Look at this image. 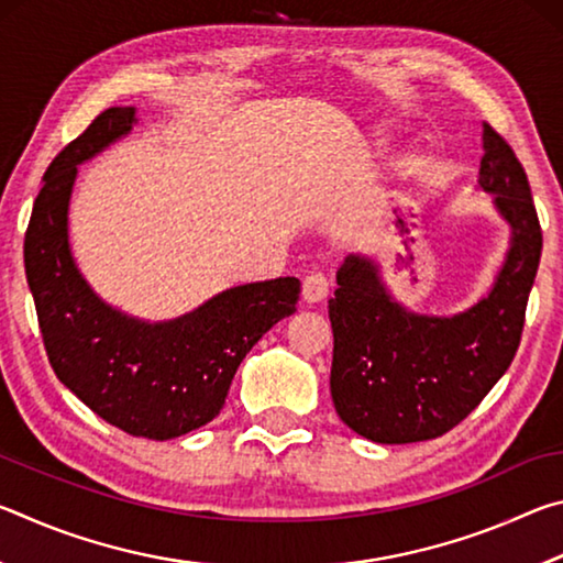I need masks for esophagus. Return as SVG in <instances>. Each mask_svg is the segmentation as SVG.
<instances>
[{
  "label": "esophagus",
  "mask_w": 563,
  "mask_h": 563,
  "mask_svg": "<svg viewBox=\"0 0 563 563\" xmlns=\"http://www.w3.org/2000/svg\"><path fill=\"white\" fill-rule=\"evenodd\" d=\"M330 283L322 273H310L305 275L302 280V298L305 302H320L322 298H328Z\"/></svg>",
  "instance_id": "obj_1"
}]
</instances>
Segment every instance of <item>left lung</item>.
Listing matches in <instances>:
<instances>
[{"mask_svg": "<svg viewBox=\"0 0 563 563\" xmlns=\"http://www.w3.org/2000/svg\"><path fill=\"white\" fill-rule=\"evenodd\" d=\"M479 186L511 225V247L487 298L454 318L407 312L389 298L377 265H340L332 322L330 393L342 422L379 444L442 437L487 397L521 342L541 258V225L514 148L484 121Z\"/></svg>", "mask_w": 563, "mask_h": 563, "instance_id": "8db88e82", "label": "left lung"}]
</instances>
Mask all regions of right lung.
<instances>
[{
  "mask_svg": "<svg viewBox=\"0 0 563 563\" xmlns=\"http://www.w3.org/2000/svg\"><path fill=\"white\" fill-rule=\"evenodd\" d=\"M133 121L131 107L101 111L52 161L24 235V271L56 377L121 432L164 442L221 412L243 357L295 312L300 280L238 285L156 325L103 305L76 271L66 211L76 166L129 133Z\"/></svg>",
  "mask_w": 563,
  "mask_h": 563,
  "instance_id": "obj_1",
  "label": "right lung"
}]
</instances>
